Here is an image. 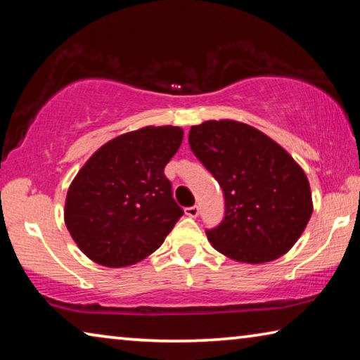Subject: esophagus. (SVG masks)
<instances>
[{
    "label": "esophagus",
    "mask_w": 360,
    "mask_h": 360,
    "mask_svg": "<svg viewBox=\"0 0 360 360\" xmlns=\"http://www.w3.org/2000/svg\"><path fill=\"white\" fill-rule=\"evenodd\" d=\"M184 211H186V214H187L188 217H197V216L200 214V208H198V206H188V208H186Z\"/></svg>",
    "instance_id": "esophagus-1"
}]
</instances>
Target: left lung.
I'll list each match as a JSON object with an SVG mask.
<instances>
[{"label": "left lung", "instance_id": "1", "mask_svg": "<svg viewBox=\"0 0 360 360\" xmlns=\"http://www.w3.org/2000/svg\"><path fill=\"white\" fill-rule=\"evenodd\" d=\"M188 144L224 192L222 222L206 230L211 245L246 264L288 252L313 212L309 182L294 158L265 133L235 120L193 125Z\"/></svg>", "mask_w": 360, "mask_h": 360}]
</instances>
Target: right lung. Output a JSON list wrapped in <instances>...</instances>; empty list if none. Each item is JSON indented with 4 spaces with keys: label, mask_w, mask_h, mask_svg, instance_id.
Here are the masks:
<instances>
[{
    "label": "right lung",
    "mask_w": 360,
    "mask_h": 360,
    "mask_svg": "<svg viewBox=\"0 0 360 360\" xmlns=\"http://www.w3.org/2000/svg\"><path fill=\"white\" fill-rule=\"evenodd\" d=\"M179 127H144L111 139L71 182L65 224L79 249L105 266L133 265L165 241L184 214L163 173Z\"/></svg>",
    "instance_id": "1"
}]
</instances>
